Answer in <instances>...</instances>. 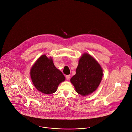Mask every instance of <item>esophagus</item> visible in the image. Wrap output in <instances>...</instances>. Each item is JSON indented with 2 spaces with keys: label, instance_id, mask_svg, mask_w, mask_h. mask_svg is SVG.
Instances as JSON below:
<instances>
[{
  "label": "esophagus",
  "instance_id": "obj_1",
  "mask_svg": "<svg viewBox=\"0 0 132 132\" xmlns=\"http://www.w3.org/2000/svg\"><path fill=\"white\" fill-rule=\"evenodd\" d=\"M70 78V75H66V78L67 80H69Z\"/></svg>",
  "mask_w": 132,
  "mask_h": 132
}]
</instances>
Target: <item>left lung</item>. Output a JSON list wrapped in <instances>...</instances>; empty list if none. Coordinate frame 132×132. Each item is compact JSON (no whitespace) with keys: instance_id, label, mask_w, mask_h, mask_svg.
Here are the masks:
<instances>
[{"instance_id":"left-lung-1","label":"left lung","mask_w":132,"mask_h":132,"mask_svg":"<svg viewBox=\"0 0 132 132\" xmlns=\"http://www.w3.org/2000/svg\"><path fill=\"white\" fill-rule=\"evenodd\" d=\"M102 75L103 71L99 64L91 55L86 53L80 59L76 74L70 81L78 93L86 96L97 89Z\"/></svg>"}]
</instances>
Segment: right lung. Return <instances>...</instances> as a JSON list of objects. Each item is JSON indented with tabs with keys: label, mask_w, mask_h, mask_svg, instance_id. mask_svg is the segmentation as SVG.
I'll return each instance as SVG.
<instances>
[{
	"label": "right lung",
	"mask_w": 132,
	"mask_h": 132,
	"mask_svg": "<svg viewBox=\"0 0 132 132\" xmlns=\"http://www.w3.org/2000/svg\"><path fill=\"white\" fill-rule=\"evenodd\" d=\"M32 81L35 88L45 94L54 93L59 84L65 80L63 73L54 66L52 59L41 56L30 71Z\"/></svg>",
	"instance_id": "obj_1"
}]
</instances>
